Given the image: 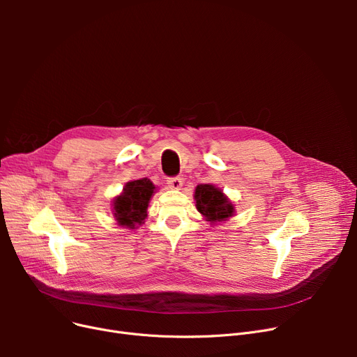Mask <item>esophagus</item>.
Listing matches in <instances>:
<instances>
[{"mask_svg": "<svg viewBox=\"0 0 357 357\" xmlns=\"http://www.w3.org/2000/svg\"><path fill=\"white\" fill-rule=\"evenodd\" d=\"M167 186H169V188H171V190L178 191V190L182 188V179H181V178H169V179H167Z\"/></svg>", "mask_w": 357, "mask_h": 357, "instance_id": "1", "label": "esophagus"}]
</instances>
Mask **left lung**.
Instances as JSON below:
<instances>
[{
    "mask_svg": "<svg viewBox=\"0 0 357 357\" xmlns=\"http://www.w3.org/2000/svg\"><path fill=\"white\" fill-rule=\"evenodd\" d=\"M194 199L198 213L211 226H215L221 221H227L236 214V205L222 192V190L213 183L197 185Z\"/></svg>",
    "mask_w": 357,
    "mask_h": 357,
    "instance_id": "obj_1",
    "label": "left lung"
}]
</instances>
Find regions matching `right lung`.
Masks as SVG:
<instances>
[{
  "label": "right lung",
  "instance_id": "right-lung-1",
  "mask_svg": "<svg viewBox=\"0 0 357 357\" xmlns=\"http://www.w3.org/2000/svg\"><path fill=\"white\" fill-rule=\"evenodd\" d=\"M158 186L147 178L130 181L111 204L112 215L119 226L135 230L147 218V207Z\"/></svg>",
  "mask_w": 357,
  "mask_h": 357
}]
</instances>
